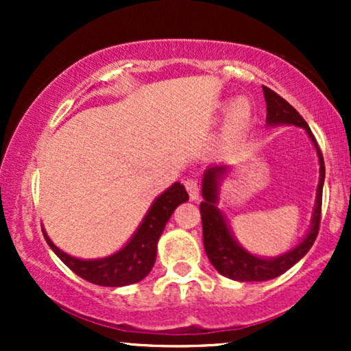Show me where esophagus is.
<instances>
[{"mask_svg": "<svg viewBox=\"0 0 351 351\" xmlns=\"http://www.w3.org/2000/svg\"><path fill=\"white\" fill-rule=\"evenodd\" d=\"M184 188H186L189 198H191V199H198V196H199L198 181H196V180H184Z\"/></svg>", "mask_w": 351, "mask_h": 351, "instance_id": "obj_1", "label": "esophagus"}]
</instances>
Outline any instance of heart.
Returning <instances> with one entry per match:
<instances>
[{"label":"heart","instance_id":"heart-1","mask_svg":"<svg viewBox=\"0 0 351 351\" xmlns=\"http://www.w3.org/2000/svg\"><path fill=\"white\" fill-rule=\"evenodd\" d=\"M252 119V106L247 99H236L229 107L226 120L223 127V138L226 142H232L247 128Z\"/></svg>","mask_w":351,"mask_h":351}]
</instances>
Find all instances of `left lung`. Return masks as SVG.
Here are the masks:
<instances>
[{"label":"left lung","mask_w":351,"mask_h":351,"mask_svg":"<svg viewBox=\"0 0 351 351\" xmlns=\"http://www.w3.org/2000/svg\"><path fill=\"white\" fill-rule=\"evenodd\" d=\"M265 104H267V125H295V127L305 128L312 143L315 145L318 162H320V183L317 188V204L313 209L312 226L304 241L293 247L292 251L282 254L279 257H271V259H263V257L252 256L247 252L229 231L226 219H224L221 209L216 206L219 199V184L221 180L228 173L226 165H216V167L208 168L203 176V203L199 204L201 223H203V243L204 251H206L208 259L211 261L213 267L217 272L223 274L232 280L239 282H261L271 280L274 277H279L293 264H297L302 257L310 251L313 243H315L318 228H320V215H322V191H324L325 180V163L324 155L318 148L315 136L312 130L302 119L299 112L293 108L285 99L279 94L271 90L269 87L263 86Z\"/></svg>","instance_id":"1"}]
</instances>
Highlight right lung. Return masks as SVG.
I'll return each instance as SVG.
<instances>
[{"label":"right lung","mask_w":351,"mask_h":351,"mask_svg":"<svg viewBox=\"0 0 351 351\" xmlns=\"http://www.w3.org/2000/svg\"><path fill=\"white\" fill-rule=\"evenodd\" d=\"M188 198L189 196L183 184H171L167 191L153 201L152 208L148 209L147 216L143 217L134 237L119 252L104 259L84 261L72 257L60 251L46 232L43 231V234L49 247L58 254L59 259L79 277L102 287H122V285L140 282L150 274L156 259V244L162 236L165 224L168 223L176 206L188 201Z\"/></svg>","instance_id":"1"}]
</instances>
